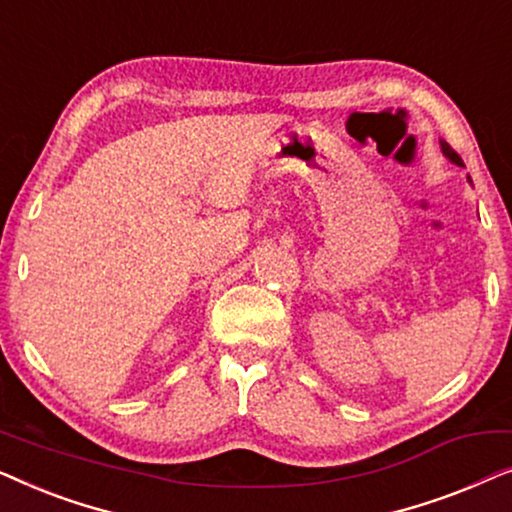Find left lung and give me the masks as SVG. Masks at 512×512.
Wrapping results in <instances>:
<instances>
[{
    "label": "left lung",
    "mask_w": 512,
    "mask_h": 512,
    "mask_svg": "<svg viewBox=\"0 0 512 512\" xmlns=\"http://www.w3.org/2000/svg\"><path fill=\"white\" fill-rule=\"evenodd\" d=\"M440 146H443V153H445V156H447V158H450V160H452V163H457V165H464V163H461L459 153H457V151H454L450 144H447V142H440Z\"/></svg>",
    "instance_id": "obj_1"
}]
</instances>
